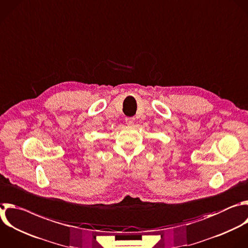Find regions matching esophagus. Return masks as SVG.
I'll return each mask as SVG.
<instances>
[{
	"instance_id": "esophagus-1",
	"label": "esophagus",
	"mask_w": 248,
	"mask_h": 248,
	"mask_svg": "<svg viewBox=\"0 0 248 248\" xmlns=\"http://www.w3.org/2000/svg\"><path fill=\"white\" fill-rule=\"evenodd\" d=\"M134 122H135V119L132 118V117H127V118H125V123H126V124H128V125H133V124H134Z\"/></svg>"
}]
</instances>
